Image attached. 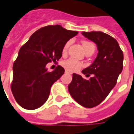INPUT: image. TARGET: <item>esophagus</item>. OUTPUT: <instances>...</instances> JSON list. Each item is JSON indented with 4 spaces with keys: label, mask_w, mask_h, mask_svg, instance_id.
<instances>
[{
    "label": "esophagus",
    "mask_w": 134,
    "mask_h": 134,
    "mask_svg": "<svg viewBox=\"0 0 134 134\" xmlns=\"http://www.w3.org/2000/svg\"><path fill=\"white\" fill-rule=\"evenodd\" d=\"M65 72H66V73H68V74H71V72H70V71H68V70H65Z\"/></svg>",
    "instance_id": "esophagus-1"
}]
</instances>
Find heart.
<instances>
[{"label": "heart", "mask_w": 134, "mask_h": 134, "mask_svg": "<svg viewBox=\"0 0 134 134\" xmlns=\"http://www.w3.org/2000/svg\"><path fill=\"white\" fill-rule=\"evenodd\" d=\"M70 43H71V41L68 40L64 44V47H63V50H62L64 54L67 52ZM82 46H83L84 49H85L86 53L89 52H94V50H95V44L93 42L88 41V40H83L82 42ZM62 65L66 70H70V71H77V70H78L80 68H81L83 66L82 63L79 62L77 60L74 59L72 58H70V59L64 61Z\"/></svg>", "instance_id": "heart-1"}]
</instances>
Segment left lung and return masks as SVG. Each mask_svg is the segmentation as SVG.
<instances>
[{
  "mask_svg": "<svg viewBox=\"0 0 134 134\" xmlns=\"http://www.w3.org/2000/svg\"><path fill=\"white\" fill-rule=\"evenodd\" d=\"M82 34L96 43L98 52L92 65L82 70L87 77H92L87 80L73 73L68 91L79 104L92 108L100 104L115 86L122 71L124 55L118 41L112 36L100 31Z\"/></svg>",
  "mask_w": 134,
  "mask_h": 134,
  "instance_id": "1",
  "label": "left lung"
}]
</instances>
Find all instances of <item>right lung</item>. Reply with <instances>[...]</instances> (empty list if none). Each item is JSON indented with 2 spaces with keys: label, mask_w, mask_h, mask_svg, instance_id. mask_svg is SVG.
<instances>
[{
  "label": "right lung",
  "mask_w": 134,
  "mask_h": 134,
  "mask_svg": "<svg viewBox=\"0 0 134 134\" xmlns=\"http://www.w3.org/2000/svg\"><path fill=\"white\" fill-rule=\"evenodd\" d=\"M77 34L60 25H49L32 34L21 46L13 64L11 90L17 103L23 108L37 109L46 102L51 87L65 70L57 66L49 72L45 66L62 57L64 44Z\"/></svg>",
  "instance_id": "add662e5"
}]
</instances>
